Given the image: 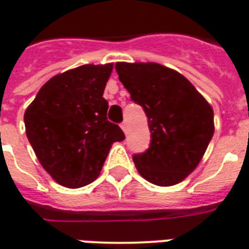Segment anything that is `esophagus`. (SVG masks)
Instances as JSON below:
<instances>
[{
  "label": "esophagus",
  "mask_w": 249,
  "mask_h": 249,
  "mask_svg": "<svg viewBox=\"0 0 249 249\" xmlns=\"http://www.w3.org/2000/svg\"><path fill=\"white\" fill-rule=\"evenodd\" d=\"M121 127H122V130L124 131V134H127V132H128V123L123 122L122 124H121Z\"/></svg>",
  "instance_id": "1"
}]
</instances>
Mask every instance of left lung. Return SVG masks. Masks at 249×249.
I'll return each instance as SVG.
<instances>
[{
    "label": "left lung",
    "mask_w": 249,
    "mask_h": 249,
    "mask_svg": "<svg viewBox=\"0 0 249 249\" xmlns=\"http://www.w3.org/2000/svg\"><path fill=\"white\" fill-rule=\"evenodd\" d=\"M115 70L144 109L151 145L132 157L139 174L156 186H174L196 169L214 134L207 100L178 71L155 62H117Z\"/></svg>",
    "instance_id": "obj_1"
}]
</instances>
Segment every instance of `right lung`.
Here are the masks:
<instances>
[{
	"label": "right lung",
	"instance_id": "1",
	"mask_svg": "<svg viewBox=\"0 0 249 249\" xmlns=\"http://www.w3.org/2000/svg\"><path fill=\"white\" fill-rule=\"evenodd\" d=\"M113 63L83 65L49 79L24 113L28 142L41 166L67 188L97 178L113 142L124 140L107 121L103 97Z\"/></svg>",
	"mask_w": 249,
	"mask_h": 249
}]
</instances>
